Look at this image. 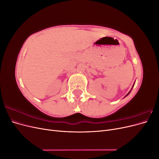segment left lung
<instances>
[{"mask_svg": "<svg viewBox=\"0 0 159 159\" xmlns=\"http://www.w3.org/2000/svg\"><path fill=\"white\" fill-rule=\"evenodd\" d=\"M130 92H131V91H129V93ZM129 93H128V94H129ZM128 94H127V95H128Z\"/></svg>", "mask_w": 159, "mask_h": 159, "instance_id": "8db88e82", "label": "left lung"}]
</instances>
